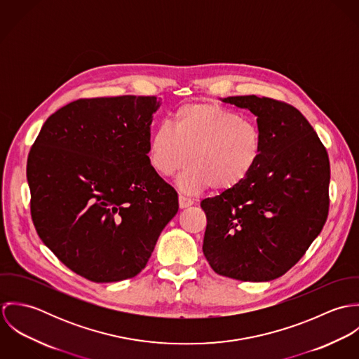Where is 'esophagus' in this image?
Segmentation results:
<instances>
[{"label":"esophagus","instance_id":"obj_1","mask_svg":"<svg viewBox=\"0 0 359 359\" xmlns=\"http://www.w3.org/2000/svg\"><path fill=\"white\" fill-rule=\"evenodd\" d=\"M178 203H180V208H187V207L194 205V202H192L191 199H188V198H185V196H182V195H180Z\"/></svg>","mask_w":359,"mask_h":359}]
</instances>
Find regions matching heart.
Returning <instances> with one entry per match:
<instances>
[{"instance_id":"obj_1","label":"heart","mask_w":359,"mask_h":359,"mask_svg":"<svg viewBox=\"0 0 359 359\" xmlns=\"http://www.w3.org/2000/svg\"><path fill=\"white\" fill-rule=\"evenodd\" d=\"M262 154L256 123L217 103H189L172 116L171 128L157 127L149 141L148 157L154 171L171 177L188 163L177 180L188 195L210 187L226 192L239 187L255 171Z\"/></svg>"}]
</instances>
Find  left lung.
I'll return each instance as SVG.
<instances>
[{
	"label": "left lung",
	"mask_w": 359,
	"mask_h": 359,
	"mask_svg": "<svg viewBox=\"0 0 359 359\" xmlns=\"http://www.w3.org/2000/svg\"><path fill=\"white\" fill-rule=\"evenodd\" d=\"M221 101L256 116L262 154L239 187L202 201L203 253L218 275L268 282L304 256L326 222L329 157L296 107L256 95Z\"/></svg>",
	"instance_id": "1"
}]
</instances>
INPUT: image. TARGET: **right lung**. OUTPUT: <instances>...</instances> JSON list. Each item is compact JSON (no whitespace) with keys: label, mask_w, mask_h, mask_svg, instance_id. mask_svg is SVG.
Wrapping results in <instances>:
<instances>
[{"label":"right lung","mask_w":359,"mask_h":359,"mask_svg":"<svg viewBox=\"0 0 359 359\" xmlns=\"http://www.w3.org/2000/svg\"><path fill=\"white\" fill-rule=\"evenodd\" d=\"M156 97L79 100L44 123L27 157L32 218L44 245L93 282L138 275L178 211L149 163Z\"/></svg>","instance_id":"right-lung-1"}]
</instances>
